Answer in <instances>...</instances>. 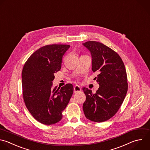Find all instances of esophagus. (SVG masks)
I'll return each instance as SVG.
<instances>
[{"label": "esophagus", "mask_w": 150, "mask_h": 150, "mask_svg": "<svg viewBox=\"0 0 150 150\" xmlns=\"http://www.w3.org/2000/svg\"><path fill=\"white\" fill-rule=\"evenodd\" d=\"M81 91V88L80 86L76 85L74 87V93H78V92H80Z\"/></svg>", "instance_id": "34e87169"}]
</instances>
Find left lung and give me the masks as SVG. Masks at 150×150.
Instances as JSON below:
<instances>
[{"label": "left lung", "mask_w": 150, "mask_h": 150, "mask_svg": "<svg viewBox=\"0 0 150 150\" xmlns=\"http://www.w3.org/2000/svg\"><path fill=\"white\" fill-rule=\"evenodd\" d=\"M83 45L91 53V70L98 74L94 79L99 84L95 94L83 88L86 96L83 111L87 119L104 122L115 114L125 97L128 83L125 66L120 56L103 43L89 41Z\"/></svg>", "instance_id": "1"}]
</instances>
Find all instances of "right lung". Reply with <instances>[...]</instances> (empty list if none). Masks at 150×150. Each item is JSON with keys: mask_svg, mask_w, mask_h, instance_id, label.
I'll return each mask as SVG.
<instances>
[{"mask_svg": "<svg viewBox=\"0 0 150 150\" xmlns=\"http://www.w3.org/2000/svg\"><path fill=\"white\" fill-rule=\"evenodd\" d=\"M70 47L67 45L43 46L29 57L23 68L25 103L33 117L42 124L51 125L60 121L73 95L71 84L53 87L54 73L60 70L63 56Z\"/></svg>", "mask_w": 150, "mask_h": 150, "instance_id": "1", "label": "right lung"}]
</instances>
